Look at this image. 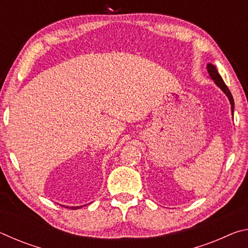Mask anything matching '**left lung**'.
Here are the masks:
<instances>
[{
	"label": "left lung",
	"mask_w": 248,
	"mask_h": 248,
	"mask_svg": "<svg viewBox=\"0 0 248 248\" xmlns=\"http://www.w3.org/2000/svg\"><path fill=\"white\" fill-rule=\"evenodd\" d=\"M207 69H208V73L210 75V78H211L213 81H215V83L217 84V85L219 86L222 91H223V93L226 96H228V98L230 100V104H231V110H232V114H233V111H234V99H233L232 94H231V92L229 90V87L225 85L224 81H223V79H222L221 75L219 74V72H217V70L216 69L215 65L211 64V63H209L207 65Z\"/></svg>",
	"instance_id": "obj_1"
}]
</instances>
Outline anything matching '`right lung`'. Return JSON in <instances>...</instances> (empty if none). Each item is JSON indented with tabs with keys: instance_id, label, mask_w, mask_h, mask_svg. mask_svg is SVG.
I'll return each mask as SVG.
<instances>
[{
	"instance_id": "add662e5",
	"label": "right lung",
	"mask_w": 248,
	"mask_h": 248,
	"mask_svg": "<svg viewBox=\"0 0 248 248\" xmlns=\"http://www.w3.org/2000/svg\"><path fill=\"white\" fill-rule=\"evenodd\" d=\"M81 207H83V205H79V207H71V209H72V210H77V209L81 208ZM66 208H69V207H66Z\"/></svg>"
}]
</instances>
